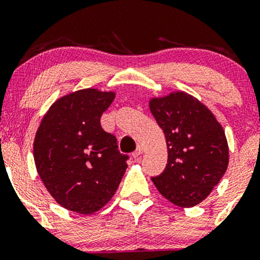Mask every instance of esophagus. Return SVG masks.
<instances>
[{"label":"esophagus","mask_w":260,"mask_h":260,"mask_svg":"<svg viewBox=\"0 0 260 260\" xmlns=\"http://www.w3.org/2000/svg\"><path fill=\"white\" fill-rule=\"evenodd\" d=\"M144 151H145V148L143 147V145H139V147L137 148V150L133 153V157L134 159H137V157L140 156V155L144 153Z\"/></svg>","instance_id":"esophagus-1"}]
</instances>
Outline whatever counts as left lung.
<instances>
[{"label":"left lung","instance_id":"8db88e82","mask_svg":"<svg viewBox=\"0 0 260 260\" xmlns=\"http://www.w3.org/2000/svg\"><path fill=\"white\" fill-rule=\"evenodd\" d=\"M149 109L168 145L166 168L151 180L172 204L196 207L210 194L228 170L225 131L208 106L186 91L151 98Z\"/></svg>","mask_w":260,"mask_h":260}]
</instances>
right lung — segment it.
<instances>
[{
	"mask_svg": "<svg viewBox=\"0 0 260 260\" xmlns=\"http://www.w3.org/2000/svg\"><path fill=\"white\" fill-rule=\"evenodd\" d=\"M115 91L86 88L58 98L34 139V161L44 186L61 207L90 215L111 201L127 169V155L100 117Z\"/></svg>",
	"mask_w": 260,
	"mask_h": 260,
	"instance_id": "add662e5",
	"label": "right lung"
}]
</instances>
